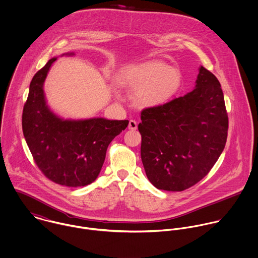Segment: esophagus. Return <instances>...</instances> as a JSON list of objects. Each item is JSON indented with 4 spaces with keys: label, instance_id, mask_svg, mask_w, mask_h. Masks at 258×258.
I'll use <instances>...</instances> for the list:
<instances>
[{
    "label": "esophagus",
    "instance_id": "esophagus-1",
    "mask_svg": "<svg viewBox=\"0 0 258 258\" xmlns=\"http://www.w3.org/2000/svg\"><path fill=\"white\" fill-rule=\"evenodd\" d=\"M137 128H138V123H137V121L131 119V120L128 121V130H131V131H136Z\"/></svg>",
    "mask_w": 258,
    "mask_h": 258
}]
</instances>
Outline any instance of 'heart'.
Wrapping results in <instances>:
<instances>
[{"mask_svg":"<svg viewBox=\"0 0 258 258\" xmlns=\"http://www.w3.org/2000/svg\"><path fill=\"white\" fill-rule=\"evenodd\" d=\"M117 83L140 108H156L168 103L180 90L182 74L162 59H149L122 68Z\"/></svg>","mask_w":258,"mask_h":258,"instance_id":"obj_1","label":"heart"}]
</instances>
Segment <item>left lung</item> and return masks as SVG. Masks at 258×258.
<instances>
[{
	"instance_id": "8db88e82",
	"label": "left lung",
	"mask_w": 258,
	"mask_h": 258,
	"mask_svg": "<svg viewBox=\"0 0 258 258\" xmlns=\"http://www.w3.org/2000/svg\"><path fill=\"white\" fill-rule=\"evenodd\" d=\"M141 158L158 189L182 191L202 180L222 154L228 115L221 84L203 66L195 89L141 113Z\"/></svg>"
}]
</instances>
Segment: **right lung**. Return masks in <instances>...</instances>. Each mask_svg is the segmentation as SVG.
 I'll use <instances>...</instances> for the list:
<instances>
[{"instance_id":"obj_1","label":"right lung","mask_w":258,"mask_h":258,"mask_svg":"<svg viewBox=\"0 0 258 258\" xmlns=\"http://www.w3.org/2000/svg\"><path fill=\"white\" fill-rule=\"evenodd\" d=\"M56 58H50L30 83L22 114L23 135L36 165L48 179L70 187L85 186L98 177L108 145L125 130L128 120L66 119L54 113L43 85Z\"/></svg>"}]
</instances>
